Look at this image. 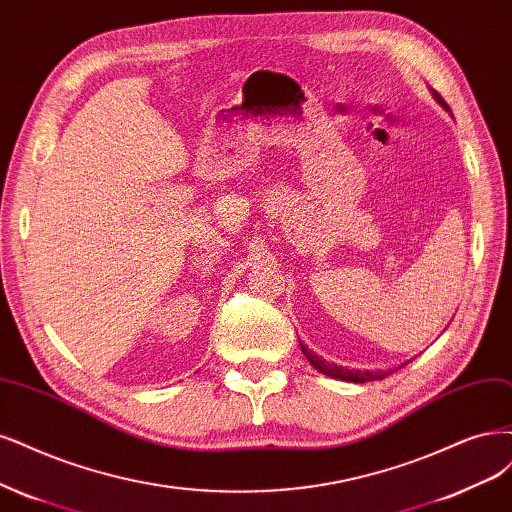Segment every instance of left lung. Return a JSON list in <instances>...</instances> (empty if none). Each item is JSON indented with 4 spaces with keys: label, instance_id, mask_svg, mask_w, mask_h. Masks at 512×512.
<instances>
[{
    "label": "left lung",
    "instance_id": "left-lung-1",
    "mask_svg": "<svg viewBox=\"0 0 512 512\" xmlns=\"http://www.w3.org/2000/svg\"><path fill=\"white\" fill-rule=\"evenodd\" d=\"M432 95H434V99H436L440 105H443V108L451 114V110H449V105L445 103V99L440 97L436 91H432ZM298 343H301V341H298ZM301 349H303L305 358L311 362L313 368H317V370H320V373H324V375H328V377H334V379L349 381V383H366V381H379V379H385L387 375H390V370H349V368H345V366L330 364V362H326L324 358L313 354V351H311L305 343H301ZM398 368H400V366H398ZM394 370H396V368H394Z\"/></svg>",
    "mask_w": 512,
    "mask_h": 512
}]
</instances>
